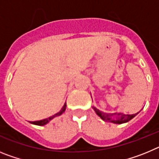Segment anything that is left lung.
I'll use <instances>...</instances> for the list:
<instances>
[{
    "label": "left lung",
    "mask_w": 159,
    "mask_h": 159,
    "mask_svg": "<svg viewBox=\"0 0 159 159\" xmlns=\"http://www.w3.org/2000/svg\"><path fill=\"white\" fill-rule=\"evenodd\" d=\"M95 113L105 122H108V123H112L115 124H122V123H125L131 120L134 117H135L138 114L139 112H137L136 114H133V115H126V114L122 113H105L99 109H97L95 107H92Z\"/></svg>",
    "instance_id": "8db88e82"
}]
</instances>
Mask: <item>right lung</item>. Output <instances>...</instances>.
I'll return each mask as SVG.
<instances>
[{"label":"right lung","mask_w":159,"mask_h":159,"mask_svg":"<svg viewBox=\"0 0 159 159\" xmlns=\"http://www.w3.org/2000/svg\"><path fill=\"white\" fill-rule=\"evenodd\" d=\"M66 107H67V104H66V102L64 103V105L63 106V107L61 108V110L59 112H57V114H55V115H53L52 116H50L49 118H48V119H42V120H40V121H34V122H29L30 123H32V124H34V125H37V126H44V125H46L47 123H48L49 122L51 121L52 119H53L54 118L57 117V116H61L63 113H64V111H65L66 110Z\"/></svg>","instance_id":"obj_1"}]
</instances>
